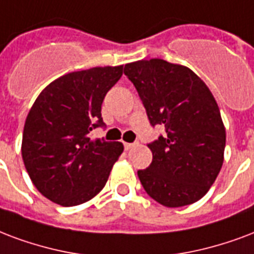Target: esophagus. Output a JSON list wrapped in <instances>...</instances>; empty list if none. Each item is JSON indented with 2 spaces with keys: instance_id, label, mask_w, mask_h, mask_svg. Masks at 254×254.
Instances as JSON below:
<instances>
[{
  "instance_id": "esophagus-1",
  "label": "esophagus",
  "mask_w": 254,
  "mask_h": 254,
  "mask_svg": "<svg viewBox=\"0 0 254 254\" xmlns=\"http://www.w3.org/2000/svg\"><path fill=\"white\" fill-rule=\"evenodd\" d=\"M134 145L135 144H130V142H124V146H125V149H127V150H129V149L133 148Z\"/></svg>"
}]
</instances>
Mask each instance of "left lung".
Here are the masks:
<instances>
[{
	"label": "left lung",
	"instance_id": "left-lung-1",
	"mask_svg": "<svg viewBox=\"0 0 254 254\" xmlns=\"http://www.w3.org/2000/svg\"><path fill=\"white\" fill-rule=\"evenodd\" d=\"M153 127L166 135L149 144L153 160L138 170L145 191L168 208L196 202L208 193L224 162L226 133L212 92L189 67L161 58L127 64Z\"/></svg>",
	"mask_w": 254,
	"mask_h": 254
}]
</instances>
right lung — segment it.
Masks as SVG:
<instances>
[{
	"label": "right lung",
	"mask_w": 254,
	"mask_h": 254,
	"mask_svg": "<svg viewBox=\"0 0 254 254\" xmlns=\"http://www.w3.org/2000/svg\"><path fill=\"white\" fill-rule=\"evenodd\" d=\"M120 66L71 71L46 86L25 121L21 153L37 190L63 206L84 204L105 187L124 145L89 133L104 125L101 105Z\"/></svg>",
	"instance_id": "add662e5"
}]
</instances>
